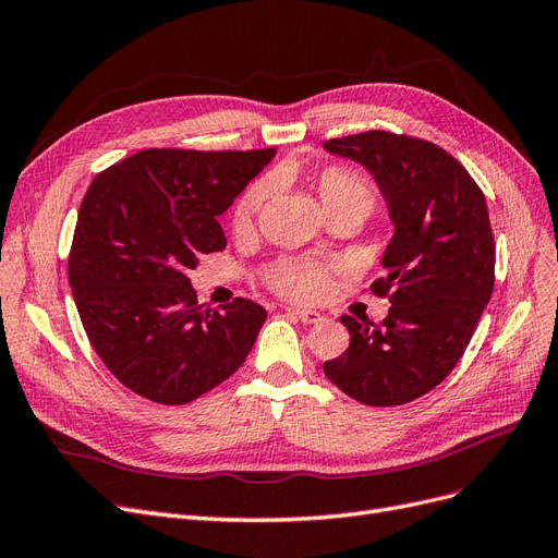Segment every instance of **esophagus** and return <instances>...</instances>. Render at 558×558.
<instances>
[{
    "label": "esophagus",
    "instance_id": "1",
    "mask_svg": "<svg viewBox=\"0 0 558 558\" xmlns=\"http://www.w3.org/2000/svg\"><path fill=\"white\" fill-rule=\"evenodd\" d=\"M288 316H293L298 320H302L304 325H316L323 320V316L318 314V311H311V308H295V306H288L286 308Z\"/></svg>",
    "mask_w": 558,
    "mask_h": 558
}]
</instances>
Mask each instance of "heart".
<instances>
[{"mask_svg": "<svg viewBox=\"0 0 558 558\" xmlns=\"http://www.w3.org/2000/svg\"><path fill=\"white\" fill-rule=\"evenodd\" d=\"M316 187L320 194L323 208L327 215L337 213H360L368 215L375 206V190L368 178L360 171L348 169V167H327L318 173ZM272 192L270 178H258L247 190H244L231 213L233 229L238 233L250 231L256 215L265 206L267 196ZM267 283H270L275 291L288 298H300V300H314L320 298L327 291V267L314 260H281L277 263L270 275H267Z\"/></svg>", "mask_w": 558, "mask_h": 558, "instance_id": "obj_1", "label": "heart"}]
</instances>
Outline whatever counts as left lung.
Returning a JSON list of instances; mask_svg holds the SVG:
<instances>
[{"label":"left lung","instance_id":"obj_1","mask_svg":"<svg viewBox=\"0 0 558 558\" xmlns=\"http://www.w3.org/2000/svg\"><path fill=\"white\" fill-rule=\"evenodd\" d=\"M325 148L373 173L396 231L385 275L371 283V293L389 298V316L373 327L341 316L350 345L323 371L364 405H403L456 368L493 295L485 196L451 153L426 140L368 130Z\"/></svg>","mask_w":558,"mask_h":558}]
</instances>
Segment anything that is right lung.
Here are the masks:
<instances>
[{"label": "right lung", "instance_id": "add662e5", "mask_svg": "<svg viewBox=\"0 0 558 558\" xmlns=\"http://www.w3.org/2000/svg\"><path fill=\"white\" fill-rule=\"evenodd\" d=\"M275 153L146 148L86 190L69 281L88 341L130 391L185 405L247 360L267 311L244 298L206 308L187 270L227 247L217 217Z\"/></svg>", "mask_w": 558, "mask_h": 558}]
</instances>
